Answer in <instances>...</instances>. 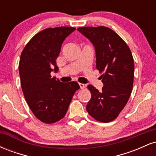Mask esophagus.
<instances>
[{"instance_id": "34e87169", "label": "esophagus", "mask_w": 156, "mask_h": 156, "mask_svg": "<svg viewBox=\"0 0 156 156\" xmlns=\"http://www.w3.org/2000/svg\"><path fill=\"white\" fill-rule=\"evenodd\" d=\"M79 86H80V89H84L85 88V84H83V83H79Z\"/></svg>"}]
</instances>
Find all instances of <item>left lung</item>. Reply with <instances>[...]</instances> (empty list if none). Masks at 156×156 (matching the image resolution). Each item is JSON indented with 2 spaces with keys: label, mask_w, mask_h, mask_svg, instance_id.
<instances>
[{
  "label": "left lung",
  "mask_w": 156,
  "mask_h": 156,
  "mask_svg": "<svg viewBox=\"0 0 156 156\" xmlns=\"http://www.w3.org/2000/svg\"><path fill=\"white\" fill-rule=\"evenodd\" d=\"M78 31L94 46L96 67L102 73L100 78L104 85L101 92L88 85L92 97L87 111L96 120L109 122L118 117L131 94L133 55L125 41L108 27H80Z\"/></svg>",
  "instance_id": "8db88e82"
}]
</instances>
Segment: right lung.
<instances>
[{
  "label": "right lung",
  "instance_id": "right-lung-1",
  "mask_svg": "<svg viewBox=\"0 0 156 156\" xmlns=\"http://www.w3.org/2000/svg\"><path fill=\"white\" fill-rule=\"evenodd\" d=\"M75 30L67 26L42 30L32 37L21 53L19 73L25 99L35 117L46 124L65 116L75 92L80 89L76 81L62 83L51 75L53 70L58 72L55 60L62 44Z\"/></svg>",
  "mask_w": 156,
  "mask_h": 156
}]
</instances>
